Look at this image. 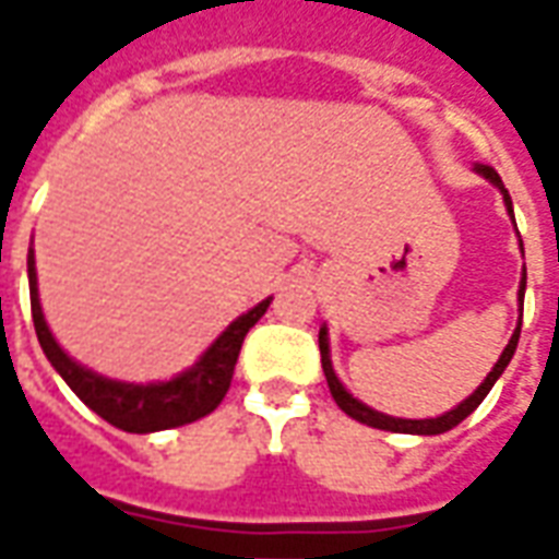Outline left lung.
Segmentation results:
<instances>
[{"mask_svg":"<svg viewBox=\"0 0 559 559\" xmlns=\"http://www.w3.org/2000/svg\"><path fill=\"white\" fill-rule=\"evenodd\" d=\"M476 173L479 176H485L488 182L497 185L500 188V194H503L506 200V209H509V215H512V197H509V191H506L503 179H500V173L493 170V167H488V164H476ZM512 221H515V215H512ZM524 290H527V269H524V275H521V287H518V302L524 305ZM524 311V308H521ZM518 338H521V320H518L515 332H512V338H509V344H506V350L500 353V359H497V365L491 368V374L481 380V386L469 395V399H464L461 404H457L455 411L443 413V416H437V419H395V416H386V413H377L371 411L368 404H362V401H356L344 389V383L338 380V374H335V368H332V359H329V332L326 326L320 329V362H323V374H326V383H329V392H332V399H335V404H338L341 411L347 413V416H353L356 421H362V425H371V428H380V431H395V433H443V431H452L457 421H464L469 416V413L479 407L481 401H485V395L491 392V386L497 383V377L503 374L506 365L512 362V356H515V347H518Z\"/></svg>","mask_w":559,"mask_h":559,"instance_id":"obj_1","label":"left lung"}]
</instances>
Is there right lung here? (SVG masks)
Listing matches in <instances>:
<instances>
[{"instance_id":"obj_1","label":"right lung","mask_w":559,"mask_h":559,"mask_svg":"<svg viewBox=\"0 0 559 559\" xmlns=\"http://www.w3.org/2000/svg\"><path fill=\"white\" fill-rule=\"evenodd\" d=\"M26 266H29L32 323H35V335L41 341L44 356L50 359L59 377L90 411H95L102 419L128 433L167 431V428H179L188 421L203 419L215 411L230 389L233 368H236L248 329L266 314L269 302H272V296H269L260 305H254L248 314L236 317L188 371L176 374L173 380H164V383L140 386V383H122V380H107V377L95 374L90 368L74 362L56 344L53 332L44 320L41 299H38V275H35V254L32 251Z\"/></svg>"}]
</instances>
